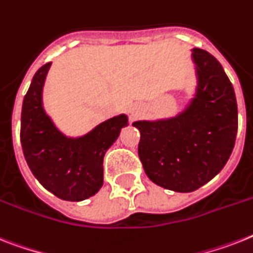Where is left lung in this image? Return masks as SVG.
Masks as SVG:
<instances>
[{
  "label": "left lung",
  "instance_id": "obj_1",
  "mask_svg": "<svg viewBox=\"0 0 253 253\" xmlns=\"http://www.w3.org/2000/svg\"><path fill=\"white\" fill-rule=\"evenodd\" d=\"M198 85L194 98L173 118L136 121L139 157L153 183L175 192H192L226 165L238 131L233 84L221 63L192 49Z\"/></svg>",
  "mask_w": 253,
  "mask_h": 253
}]
</instances>
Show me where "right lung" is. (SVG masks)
<instances>
[{
    "label": "right lung",
    "mask_w": 253,
    "mask_h": 253,
    "mask_svg": "<svg viewBox=\"0 0 253 253\" xmlns=\"http://www.w3.org/2000/svg\"><path fill=\"white\" fill-rule=\"evenodd\" d=\"M52 62L36 71L22 106L20 143L35 178L57 198L82 201L93 196L104 182V156L128 125L126 114L100 123L80 137L55 127L42 106V88Z\"/></svg>",
    "instance_id": "obj_1"
}]
</instances>
